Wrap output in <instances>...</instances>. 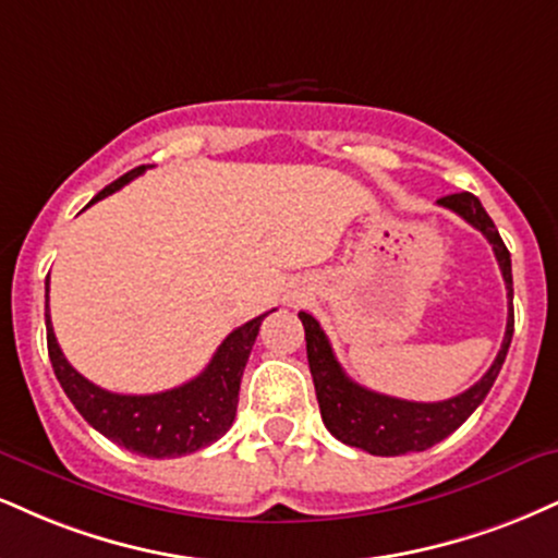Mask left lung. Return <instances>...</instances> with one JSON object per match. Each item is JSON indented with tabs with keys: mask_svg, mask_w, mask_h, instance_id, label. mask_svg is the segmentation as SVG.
<instances>
[{
	"mask_svg": "<svg viewBox=\"0 0 558 558\" xmlns=\"http://www.w3.org/2000/svg\"><path fill=\"white\" fill-rule=\"evenodd\" d=\"M436 205L447 207V210L458 213L462 220H468L473 228H478L488 244L494 246L499 270L505 275L509 314H507V330L501 340L499 353H496L492 368L475 381L471 389L454 395V398L441 402H413L389 398L379 395L374 389H366L348 377L343 366L335 359L330 340L325 330L312 314L299 312L301 325L306 332V355L308 368H312L314 389H317L319 413L325 421L327 432L343 445L359 447L368 454H379V458H395V454L405 452H424L434 447L436 441L447 439L454 428H460L468 421L475 408L486 400L488 389L494 387L499 377L501 364H505L509 343H512L514 332V308H512V259L496 231L494 220L483 210L481 199L471 192L447 194V197L436 199Z\"/></svg>",
	"mask_w": 558,
	"mask_h": 558,
	"instance_id": "left-lung-1",
	"label": "left lung"
}]
</instances>
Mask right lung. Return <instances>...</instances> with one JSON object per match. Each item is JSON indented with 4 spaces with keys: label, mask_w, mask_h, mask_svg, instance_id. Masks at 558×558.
Wrapping results in <instances>:
<instances>
[{
    "label": "right lung",
    "mask_w": 558,
    "mask_h": 558,
    "mask_svg": "<svg viewBox=\"0 0 558 558\" xmlns=\"http://www.w3.org/2000/svg\"><path fill=\"white\" fill-rule=\"evenodd\" d=\"M145 169H153V166H137L111 181L104 192L90 199V205L122 190L124 184L145 173ZM267 314H259L228 335L215 351L210 364L205 366V372L186 385L156 395H117L87 381L64 359L51 327L49 278H46V343H49L53 374H57L66 398L72 400V405L87 424L106 439L153 460L197 452V449L218 441L231 428L236 418L241 374H244L252 345L259 335V325Z\"/></svg>",
    "instance_id": "add662e5"
}]
</instances>
